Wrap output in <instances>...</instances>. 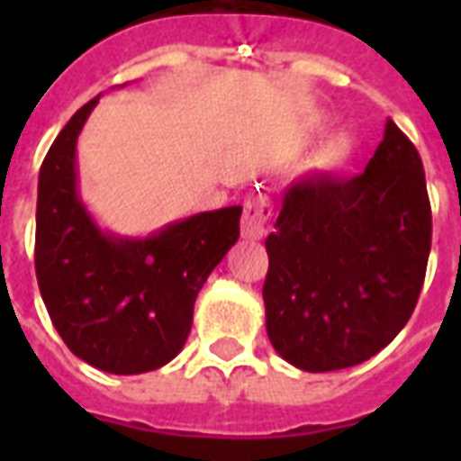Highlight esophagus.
Here are the masks:
<instances>
[{"label":"esophagus","mask_w":461,"mask_h":461,"mask_svg":"<svg viewBox=\"0 0 461 461\" xmlns=\"http://www.w3.org/2000/svg\"><path fill=\"white\" fill-rule=\"evenodd\" d=\"M270 201L266 195H258L244 205V217H241V237L249 241H258L266 237V222L270 220Z\"/></svg>","instance_id":"34e87169"}]
</instances>
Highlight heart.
<instances>
[{
	"label": "heart",
	"mask_w": 461,
	"mask_h": 461,
	"mask_svg": "<svg viewBox=\"0 0 461 461\" xmlns=\"http://www.w3.org/2000/svg\"><path fill=\"white\" fill-rule=\"evenodd\" d=\"M351 153V139L347 133H332L315 153V165L321 169H335L349 158Z\"/></svg>",
	"instance_id": "heart-1"
}]
</instances>
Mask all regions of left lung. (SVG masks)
Returning a JSON list of instances; mask_svg holds the SVG:
<instances>
[{"label":"left lung","mask_w":461,"mask_h":461,"mask_svg":"<svg viewBox=\"0 0 461 461\" xmlns=\"http://www.w3.org/2000/svg\"><path fill=\"white\" fill-rule=\"evenodd\" d=\"M266 249V330L287 364L325 373L375 357L414 313L430 253L414 143L387 119L358 176L292 184Z\"/></svg>","instance_id":"left-lung-1"}]
</instances>
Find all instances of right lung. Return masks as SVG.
Listing matches in <instances>:
<instances>
[{"mask_svg":"<svg viewBox=\"0 0 461 461\" xmlns=\"http://www.w3.org/2000/svg\"><path fill=\"white\" fill-rule=\"evenodd\" d=\"M97 100L68 119L40 167L35 273L68 349L104 373L136 375L184 349L195 296L237 244L241 205L184 217L148 237L103 230L81 198L76 155Z\"/></svg>","mask_w":461,"mask_h":461,"instance_id":"right-lung-1","label":"right lung"}]
</instances>
